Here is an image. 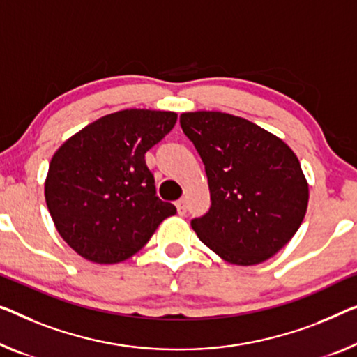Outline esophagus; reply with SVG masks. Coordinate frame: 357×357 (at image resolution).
I'll return each instance as SVG.
<instances>
[{
  "label": "esophagus",
  "mask_w": 357,
  "mask_h": 357,
  "mask_svg": "<svg viewBox=\"0 0 357 357\" xmlns=\"http://www.w3.org/2000/svg\"><path fill=\"white\" fill-rule=\"evenodd\" d=\"M176 208H178V213L181 216L185 215V211H188V205H185V200L184 199H179L176 202Z\"/></svg>",
  "instance_id": "obj_1"
}]
</instances>
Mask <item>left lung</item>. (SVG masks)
Segmentation results:
<instances>
[{
  "instance_id": "obj_1",
  "label": "left lung",
  "mask_w": 357,
  "mask_h": 357,
  "mask_svg": "<svg viewBox=\"0 0 357 357\" xmlns=\"http://www.w3.org/2000/svg\"><path fill=\"white\" fill-rule=\"evenodd\" d=\"M205 165L211 206L190 226L227 263L252 266L295 236L307 208V183L294 151L261 126L222 112L179 116Z\"/></svg>"
}]
</instances>
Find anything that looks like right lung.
<instances>
[{"label":"right lung","instance_id":"obj_1","mask_svg":"<svg viewBox=\"0 0 357 357\" xmlns=\"http://www.w3.org/2000/svg\"><path fill=\"white\" fill-rule=\"evenodd\" d=\"M174 112L105 115L63 142L47 169L45 197L57 232L99 264L125 261L176 206L157 197L146 152L176 123Z\"/></svg>","mask_w":357,"mask_h":357}]
</instances>
